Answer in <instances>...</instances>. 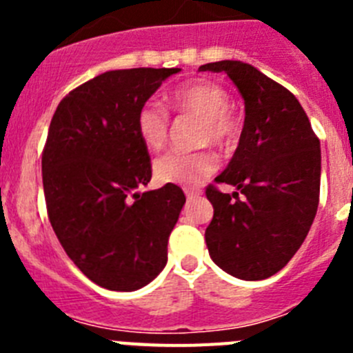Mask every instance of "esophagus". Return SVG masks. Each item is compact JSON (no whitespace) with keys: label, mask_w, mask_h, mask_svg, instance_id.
I'll list each match as a JSON object with an SVG mask.
<instances>
[{"label":"esophagus","mask_w":353,"mask_h":353,"mask_svg":"<svg viewBox=\"0 0 353 353\" xmlns=\"http://www.w3.org/2000/svg\"><path fill=\"white\" fill-rule=\"evenodd\" d=\"M199 194H201V191H199V189H185V196H187V199L198 198Z\"/></svg>","instance_id":"obj_1"}]
</instances>
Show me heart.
I'll use <instances>...</instances> for the list:
<instances>
[{"instance_id":"b5f03b06","label":"heart","mask_w":353,"mask_h":353,"mask_svg":"<svg viewBox=\"0 0 353 353\" xmlns=\"http://www.w3.org/2000/svg\"><path fill=\"white\" fill-rule=\"evenodd\" d=\"M170 104L180 114L199 118L196 145H215L230 150L239 138V121L230 109V93L219 83L198 79L179 86L170 95ZM136 132L146 150L157 152L170 138V117L157 102H146L136 113ZM217 170L214 152L203 148L196 152H173L157 159L155 179L162 183L196 187Z\"/></svg>"}]
</instances>
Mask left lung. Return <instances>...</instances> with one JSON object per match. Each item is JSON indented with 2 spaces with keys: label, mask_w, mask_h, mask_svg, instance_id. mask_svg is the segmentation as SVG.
<instances>
[{
  "label": "left lung",
  "mask_w": 353,
  "mask_h": 353,
  "mask_svg": "<svg viewBox=\"0 0 353 353\" xmlns=\"http://www.w3.org/2000/svg\"><path fill=\"white\" fill-rule=\"evenodd\" d=\"M199 70L228 74L245 104L239 146L215 179L239 192L224 194L212 183L205 191L214 207L208 252L239 279H267L292 260L316 215L320 139L295 95L252 65L224 60Z\"/></svg>",
  "instance_id": "left-lung-1"
}]
</instances>
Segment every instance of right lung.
I'll list each match as a JSON object with an SVG mask.
<instances>
[{
	"label": "right lung",
	"instance_id": "add662e5",
	"mask_svg": "<svg viewBox=\"0 0 353 353\" xmlns=\"http://www.w3.org/2000/svg\"><path fill=\"white\" fill-rule=\"evenodd\" d=\"M176 72H104L72 90L52 114L42 152L49 221L68 258L102 288H141L168 261L185 196L173 183L138 192L152 164L136 113Z\"/></svg>",
	"mask_w": 353,
	"mask_h": 353
}]
</instances>
